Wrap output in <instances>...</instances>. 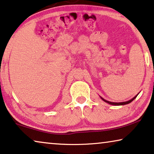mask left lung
Here are the masks:
<instances>
[{
    "instance_id": "8db88e82",
    "label": "left lung",
    "mask_w": 154,
    "mask_h": 154,
    "mask_svg": "<svg viewBox=\"0 0 154 154\" xmlns=\"http://www.w3.org/2000/svg\"><path fill=\"white\" fill-rule=\"evenodd\" d=\"M138 94H137L136 96H135V97H133L132 99H131V100H129V101H126V102H121V103H115V102H110V101H106V100H105L104 99H103V98H101V99L103 100V101H104L105 102H106V103H109V104H111V105H115V106H122V105H126V104H128V103H130L131 102H132L133 100H134L135 98L137 97V96Z\"/></svg>"
}]
</instances>
